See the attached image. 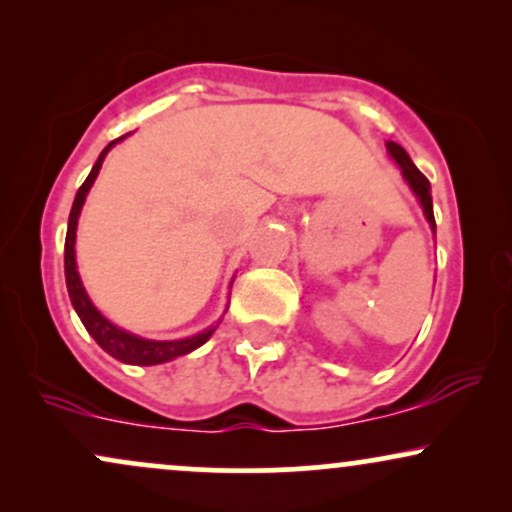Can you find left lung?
Masks as SVG:
<instances>
[{"instance_id":"8db88e82","label":"left lung","mask_w":512,"mask_h":512,"mask_svg":"<svg viewBox=\"0 0 512 512\" xmlns=\"http://www.w3.org/2000/svg\"><path fill=\"white\" fill-rule=\"evenodd\" d=\"M386 150H389V155L396 159V164L400 166V171H403V178H405V181H408V186L412 188V193L417 195V200H420V205L424 209V217H427L429 226H432V231H436L434 205H432V186H429L427 176H424L422 171L417 169L415 164H412L410 155L398 143H393V140H389V143H386Z\"/></svg>"}]
</instances>
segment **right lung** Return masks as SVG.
Here are the masks:
<instances>
[{
  "instance_id": "add662e5",
  "label": "right lung",
  "mask_w": 512,
  "mask_h": 512,
  "mask_svg": "<svg viewBox=\"0 0 512 512\" xmlns=\"http://www.w3.org/2000/svg\"><path fill=\"white\" fill-rule=\"evenodd\" d=\"M119 140L121 138H116L107 147H104L102 155L97 157L95 166H92L88 178H85V183L78 188L76 200H73V207L69 214V231H66V245H64L66 288H69V298H71L73 310L78 312L80 322H83L85 329H88V334L95 338L97 343H100L102 350H107V353L116 357V360L128 362V365H162V362L174 360V357H178V355H186V353H190V350L200 348L202 343H207L209 336L214 334V326L212 329L200 331V334H195L190 338H181V341H147V338L128 334V331H123L116 324L109 322L107 317H102L100 310L90 303L88 293H85L83 283H80L78 269H76V248H73V245H76V226H78V217H80V207H83L85 195H88V190L92 188V183H95L97 174H100L104 157H107V152L112 150Z\"/></svg>"
}]
</instances>
